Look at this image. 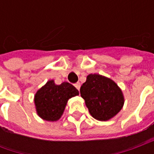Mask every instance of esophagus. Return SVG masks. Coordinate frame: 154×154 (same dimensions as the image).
<instances>
[{"label":"esophagus","mask_w":154,"mask_h":154,"mask_svg":"<svg viewBox=\"0 0 154 154\" xmlns=\"http://www.w3.org/2000/svg\"><path fill=\"white\" fill-rule=\"evenodd\" d=\"M74 86H75V87H76V88H77V90H79V89H80V87H81V84H80V82H77V83L75 84V85H74Z\"/></svg>","instance_id":"esophagus-1"}]
</instances>
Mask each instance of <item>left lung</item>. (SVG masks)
<instances>
[{"instance_id":"1","label":"left lung","mask_w":154,"mask_h":154,"mask_svg":"<svg viewBox=\"0 0 154 154\" xmlns=\"http://www.w3.org/2000/svg\"><path fill=\"white\" fill-rule=\"evenodd\" d=\"M91 116L106 121L122 109L125 98L121 89L110 78L100 74H89L80 89Z\"/></svg>"}]
</instances>
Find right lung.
<instances>
[{
	"instance_id": "obj_1",
	"label": "right lung",
	"mask_w": 154,
	"mask_h": 154,
	"mask_svg": "<svg viewBox=\"0 0 154 154\" xmlns=\"http://www.w3.org/2000/svg\"><path fill=\"white\" fill-rule=\"evenodd\" d=\"M79 95L76 87L67 82L56 85L49 80L35 96V105L38 116L44 120L56 121L63 114L67 100Z\"/></svg>"
}]
</instances>
